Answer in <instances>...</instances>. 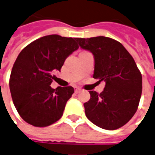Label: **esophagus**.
I'll use <instances>...</instances> for the list:
<instances>
[{"instance_id":"obj_1","label":"esophagus","mask_w":155,"mask_h":155,"mask_svg":"<svg viewBox=\"0 0 155 155\" xmlns=\"http://www.w3.org/2000/svg\"><path fill=\"white\" fill-rule=\"evenodd\" d=\"M80 91H81V89H80V88H78V87H76V88H75V92L76 93L80 92Z\"/></svg>"}]
</instances>
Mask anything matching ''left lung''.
<instances>
[{"label": "left lung", "instance_id": "left-lung-1", "mask_svg": "<svg viewBox=\"0 0 155 155\" xmlns=\"http://www.w3.org/2000/svg\"><path fill=\"white\" fill-rule=\"evenodd\" d=\"M82 49L95 59L94 78L105 82L98 94L90 91L84 103L86 116L95 125L106 130L123 127L133 117L142 92V77L134 59L125 47L112 38H76Z\"/></svg>", "mask_w": 155, "mask_h": 155}]
</instances>
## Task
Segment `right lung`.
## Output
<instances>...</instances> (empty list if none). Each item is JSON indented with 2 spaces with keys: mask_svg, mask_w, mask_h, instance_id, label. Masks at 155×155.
Segmentation results:
<instances>
[{
  "mask_svg": "<svg viewBox=\"0 0 155 155\" xmlns=\"http://www.w3.org/2000/svg\"><path fill=\"white\" fill-rule=\"evenodd\" d=\"M76 38L53 34L37 39L21 51L14 64L10 90L18 114L34 127L50 126L62 117L74 92L72 87L50 85L65 60L78 49Z\"/></svg>",
  "mask_w": 155,
  "mask_h": 155,
  "instance_id": "1",
  "label": "right lung"
}]
</instances>
